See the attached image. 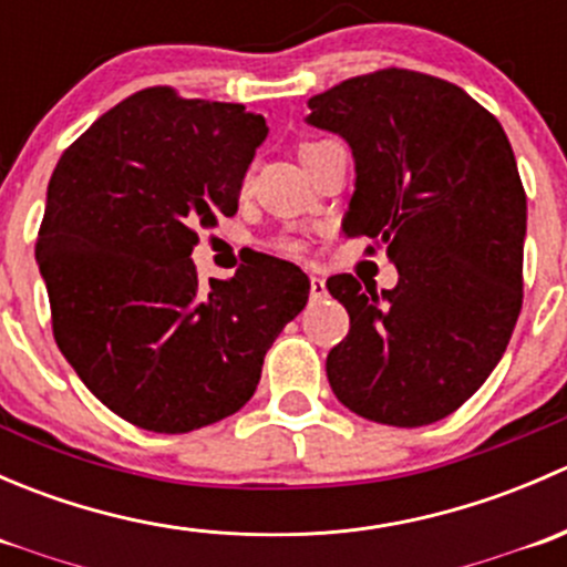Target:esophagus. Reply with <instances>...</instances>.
<instances>
[{
  "label": "esophagus",
  "instance_id": "esophagus-1",
  "mask_svg": "<svg viewBox=\"0 0 567 567\" xmlns=\"http://www.w3.org/2000/svg\"><path fill=\"white\" fill-rule=\"evenodd\" d=\"M310 296L312 301L326 299V282L320 277H310Z\"/></svg>",
  "mask_w": 567,
  "mask_h": 567
}]
</instances>
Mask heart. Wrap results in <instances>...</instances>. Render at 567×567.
Instances as JSON below:
<instances>
[{
	"label": "heart",
	"mask_w": 567,
	"mask_h": 567,
	"mask_svg": "<svg viewBox=\"0 0 567 567\" xmlns=\"http://www.w3.org/2000/svg\"><path fill=\"white\" fill-rule=\"evenodd\" d=\"M312 145H318V142H305V145H301V153L305 151H310ZM274 249H279L282 251V255H301V241H293V238H279L277 244H274Z\"/></svg>",
	"instance_id": "heart-1"
}]
</instances>
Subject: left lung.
<instances>
[{"mask_svg":"<svg viewBox=\"0 0 567 567\" xmlns=\"http://www.w3.org/2000/svg\"><path fill=\"white\" fill-rule=\"evenodd\" d=\"M310 109L307 123L357 162L342 233L398 266L381 293L353 274L326 282L351 318L326 357L329 384L364 420L431 425L483 386L522 312L527 194L513 147L458 84L405 68L346 79Z\"/></svg>","mask_w":567,"mask_h":567,"instance_id":"obj_1","label":"left lung"}]
</instances>
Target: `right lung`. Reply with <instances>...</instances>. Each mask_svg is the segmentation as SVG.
I'll list each match as a JSON object with an SVG mask.
<instances>
[{
  "mask_svg": "<svg viewBox=\"0 0 567 567\" xmlns=\"http://www.w3.org/2000/svg\"><path fill=\"white\" fill-rule=\"evenodd\" d=\"M266 117L147 87L60 156L35 257L62 357L136 427L188 433L236 414L310 279L260 255L199 288V227L236 216Z\"/></svg>",
  "mask_w": 567,
  "mask_h": 567,
  "instance_id": "right-lung-1",
  "label": "right lung"
}]
</instances>
